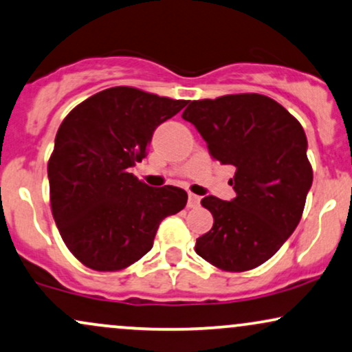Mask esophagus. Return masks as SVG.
I'll list each match as a JSON object with an SVG mask.
<instances>
[{"label": "esophagus", "mask_w": 352, "mask_h": 352, "mask_svg": "<svg viewBox=\"0 0 352 352\" xmlns=\"http://www.w3.org/2000/svg\"><path fill=\"white\" fill-rule=\"evenodd\" d=\"M199 204H201V197L196 196V194H189L188 207H190V209H196V207H199Z\"/></svg>", "instance_id": "esophagus-1"}]
</instances>
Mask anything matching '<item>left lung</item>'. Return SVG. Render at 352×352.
<instances>
[{"mask_svg":"<svg viewBox=\"0 0 352 352\" xmlns=\"http://www.w3.org/2000/svg\"><path fill=\"white\" fill-rule=\"evenodd\" d=\"M183 119L194 124L217 162L236 169L230 179L233 201H201L214 227L197 238L196 253L228 272L261 266L297 228L314 181L300 122L256 93L192 101Z\"/></svg>","mask_w":352,"mask_h":352,"instance_id":"obj_1","label":"left lung"}]
</instances>
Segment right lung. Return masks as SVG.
I'll return each mask as SVG.
<instances>
[{
	"mask_svg": "<svg viewBox=\"0 0 352 352\" xmlns=\"http://www.w3.org/2000/svg\"><path fill=\"white\" fill-rule=\"evenodd\" d=\"M186 104L116 86L63 119L47 164L52 215L67 248L86 267H129L151 250L162 220L186 207L184 189L150 188L129 173L145 158L155 129Z\"/></svg>",
	"mask_w": 352,
	"mask_h": 352,
	"instance_id": "add662e5",
	"label": "right lung"
}]
</instances>
